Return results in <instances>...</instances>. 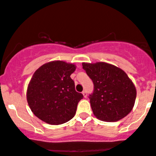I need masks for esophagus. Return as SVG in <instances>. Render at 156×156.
<instances>
[{"instance_id": "1", "label": "esophagus", "mask_w": 156, "mask_h": 156, "mask_svg": "<svg viewBox=\"0 0 156 156\" xmlns=\"http://www.w3.org/2000/svg\"><path fill=\"white\" fill-rule=\"evenodd\" d=\"M82 94H83V97H84V98H85L87 97V92H86V91H83V92H82Z\"/></svg>"}]
</instances>
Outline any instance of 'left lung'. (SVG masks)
Instances as JSON below:
<instances>
[{"label":"left lung","mask_w":156,"mask_h":156,"mask_svg":"<svg viewBox=\"0 0 156 156\" xmlns=\"http://www.w3.org/2000/svg\"><path fill=\"white\" fill-rule=\"evenodd\" d=\"M82 65L94 83V92L89 95L94 115L105 122H117L126 117L136 98V89L128 75L105 62H83Z\"/></svg>","instance_id":"8db88e82"}]
</instances>
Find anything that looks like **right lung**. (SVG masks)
<instances>
[{"instance_id": "right-lung-1", "label": "right lung", "mask_w": 156, "mask_h": 156, "mask_svg": "<svg viewBox=\"0 0 156 156\" xmlns=\"http://www.w3.org/2000/svg\"><path fill=\"white\" fill-rule=\"evenodd\" d=\"M76 66L53 61L38 68L27 89L26 98L34 114L50 125H61L74 117L77 105L83 98L75 89L70 76Z\"/></svg>"}]
</instances>
